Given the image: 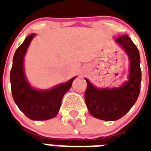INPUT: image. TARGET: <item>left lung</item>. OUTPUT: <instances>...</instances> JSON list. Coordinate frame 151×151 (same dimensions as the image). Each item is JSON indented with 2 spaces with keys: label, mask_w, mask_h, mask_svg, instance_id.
<instances>
[{
  "label": "left lung",
  "mask_w": 151,
  "mask_h": 151,
  "mask_svg": "<svg viewBox=\"0 0 151 151\" xmlns=\"http://www.w3.org/2000/svg\"><path fill=\"white\" fill-rule=\"evenodd\" d=\"M115 41L123 47L129 56V80L118 88L98 89L86 78V107L91 116L103 120H116L123 117L136 103L141 89L142 71L137 47L127 35L116 38Z\"/></svg>",
  "instance_id": "1"
}]
</instances>
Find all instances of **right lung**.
<instances>
[{"instance_id":"obj_1","label":"right lung","mask_w":151,"mask_h":151,"mask_svg":"<svg viewBox=\"0 0 151 151\" xmlns=\"http://www.w3.org/2000/svg\"><path fill=\"white\" fill-rule=\"evenodd\" d=\"M34 37L35 34L28 35L15 52L10 71L11 91L15 104L26 116L33 120H46L57 115L63 96L70 89L75 78L50 90L40 91L33 88L26 78L23 61Z\"/></svg>"}]
</instances>
